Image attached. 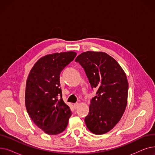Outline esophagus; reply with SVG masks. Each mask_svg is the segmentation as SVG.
Returning <instances> with one entry per match:
<instances>
[{
    "instance_id": "esophagus-1",
    "label": "esophagus",
    "mask_w": 155,
    "mask_h": 155,
    "mask_svg": "<svg viewBox=\"0 0 155 155\" xmlns=\"http://www.w3.org/2000/svg\"><path fill=\"white\" fill-rule=\"evenodd\" d=\"M73 106H74L75 109H77L78 107V106H79V103L74 104V105H73Z\"/></svg>"
}]
</instances>
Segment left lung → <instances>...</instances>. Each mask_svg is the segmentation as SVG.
<instances>
[{
  "instance_id": "8db88e82",
  "label": "left lung",
  "mask_w": 155,
  "mask_h": 155,
  "mask_svg": "<svg viewBox=\"0 0 155 155\" xmlns=\"http://www.w3.org/2000/svg\"><path fill=\"white\" fill-rule=\"evenodd\" d=\"M75 61L84 68L92 88L97 90L85 118L87 127L95 134L107 133L119 123L127 106L126 73L114 58L104 52H84Z\"/></svg>"
}]
</instances>
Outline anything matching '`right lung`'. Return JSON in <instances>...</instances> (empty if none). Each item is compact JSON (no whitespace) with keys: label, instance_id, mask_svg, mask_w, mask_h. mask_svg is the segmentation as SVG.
I'll list each match as a JSON object with an SVG mask.
<instances>
[{"label":"right lung","instance_id":"1","mask_svg":"<svg viewBox=\"0 0 155 155\" xmlns=\"http://www.w3.org/2000/svg\"><path fill=\"white\" fill-rule=\"evenodd\" d=\"M76 55L74 51L46 54L35 63L28 77L27 112L35 124L48 134L64 131L71 115L69 106L62 99L60 75Z\"/></svg>","mask_w":155,"mask_h":155}]
</instances>
